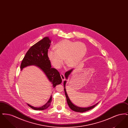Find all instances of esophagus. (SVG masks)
<instances>
[{
    "instance_id": "34e87169",
    "label": "esophagus",
    "mask_w": 128,
    "mask_h": 128,
    "mask_svg": "<svg viewBox=\"0 0 128 128\" xmlns=\"http://www.w3.org/2000/svg\"><path fill=\"white\" fill-rule=\"evenodd\" d=\"M60 76H61L62 80L63 81V80H64L65 79V77L64 74H63V73H61V74H60Z\"/></svg>"
}]
</instances>
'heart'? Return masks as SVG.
I'll list each match as a JSON object with an SVG mask.
<instances>
[{"label": "heart", "mask_w": 128, "mask_h": 128, "mask_svg": "<svg viewBox=\"0 0 128 128\" xmlns=\"http://www.w3.org/2000/svg\"><path fill=\"white\" fill-rule=\"evenodd\" d=\"M55 50L48 51V56L53 67L60 68L62 66L65 58L67 67L78 65L84 58L87 52V48L84 43L73 42L67 39L62 40L54 46Z\"/></svg>", "instance_id": "b5f03b06"}]
</instances>
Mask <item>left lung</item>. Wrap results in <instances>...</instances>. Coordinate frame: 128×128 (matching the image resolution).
Segmentation results:
<instances>
[{
    "label": "left lung",
    "mask_w": 128,
    "mask_h": 128,
    "mask_svg": "<svg viewBox=\"0 0 128 128\" xmlns=\"http://www.w3.org/2000/svg\"><path fill=\"white\" fill-rule=\"evenodd\" d=\"M72 69H71L68 71H67V72L65 74V76L66 77V79H68V75L71 73V72H72ZM66 81L65 80L64 82V91H65V96H66V99H67V103L68 104L69 107L70 108V109L74 111H76V112H85L86 111H88V110H91L92 108H93L98 104H96L95 105H94L92 106H91L90 107H88V108H80V107H78L77 106H76L74 105L70 100V99H69V98L68 96V94H67V92H66V88H65V84H66Z\"/></svg>",
    "instance_id": "left-lung-1"
}]
</instances>
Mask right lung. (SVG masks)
I'll use <instances>...</instances> for the list:
<instances>
[{
  "label": "right lung",
  "mask_w": 128,
  "mask_h": 128,
  "mask_svg": "<svg viewBox=\"0 0 128 128\" xmlns=\"http://www.w3.org/2000/svg\"><path fill=\"white\" fill-rule=\"evenodd\" d=\"M51 40L48 37H46L43 39L32 46L28 50L23 58L20 69L22 70L25 67L36 65L39 67L46 74L49 81L55 87L62 82V79L60 72L54 68H52L50 61L49 59L48 52L50 46ZM52 101V96L48 102L40 108H35L27 104L32 109L36 110H43L48 108Z\"/></svg>",
  "instance_id": "obj_1"
}]
</instances>
